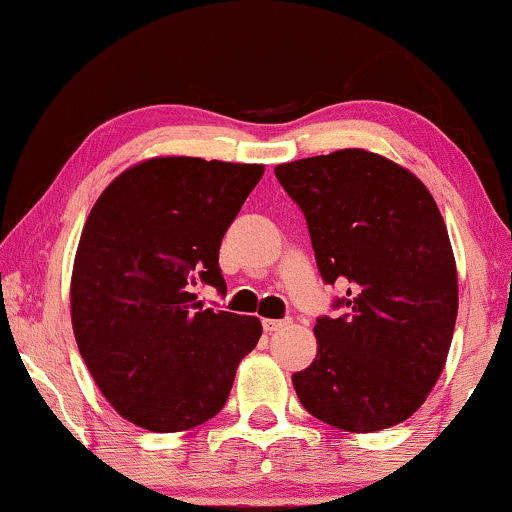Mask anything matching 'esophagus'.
Instances as JSON below:
<instances>
[{
	"label": "esophagus",
	"mask_w": 512,
	"mask_h": 512,
	"mask_svg": "<svg viewBox=\"0 0 512 512\" xmlns=\"http://www.w3.org/2000/svg\"><path fill=\"white\" fill-rule=\"evenodd\" d=\"M262 327H264V332H281V330H286V327H291V320L289 317H286V320H262Z\"/></svg>",
	"instance_id": "obj_1"
}]
</instances>
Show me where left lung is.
I'll list each match as a JSON object with an SVG mask.
<instances>
[{
  "instance_id": "8db88e82",
  "label": "left lung",
  "mask_w": 512,
  "mask_h": 512,
  "mask_svg": "<svg viewBox=\"0 0 512 512\" xmlns=\"http://www.w3.org/2000/svg\"><path fill=\"white\" fill-rule=\"evenodd\" d=\"M308 223L325 284H344L317 317V356L293 387L315 419L373 433L409 419L433 390L457 317V269L431 192L363 149L274 168Z\"/></svg>"
}]
</instances>
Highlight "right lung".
Instances as JSON below:
<instances>
[{"label": "right lung", "instance_id": "obj_1", "mask_svg": "<svg viewBox=\"0 0 512 512\" xmlns=\"http://www.w3.org/2000/svg\"><path fill=\"white\" fill-rule=\"evenodd\" d=\"M262 166L151 158L105 187L88 214L72 274V325L98 390L132 424L195 428L231 395L257 317L202 308L226 291L219 248Z\"/></svg>", "mask_w": 512, "mask_h": 512}]
</instances>
